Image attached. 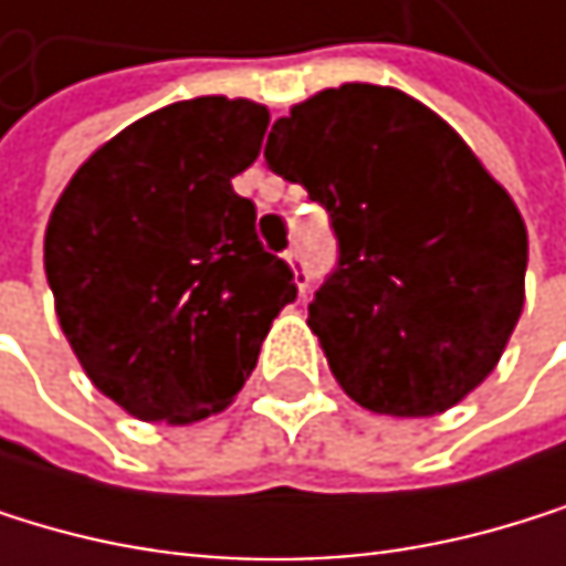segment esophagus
Instances as JSON below:
<instances>
[{"instance_id": "34e87169", "label": "esophagus", "mask_w": 566, "mask_h": 566, "mask_svg": "<svg viewBox=\"0 0 566 566\" xmlns=\"http://www.w3.org/2000/svg\"><path fill=\"white\" fill-rule=\"evenodd\" d=\"M283 259L293 266V280H296L300 293H307V270H304V255H300V249H286Z\"/></svg>"}]
</instances>
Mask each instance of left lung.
<instances>
[{
  "mask_svg": "<svg viewBox=\"0 0 566 566\" xmlns=\"http://www.w3.org/2000/svg\"><path fill=\"white\" fill-rule=\"evenodd\" d=\"M266 164L338 235L307 317L338 386L389 417L479 389L523 314L530 239L471 146L399 87L352 81L276 118Z\"/></svg>",
  "mask_w": 566,
  "mask_h": 566,
  "instance_id": "obj_1",
  "label": "left lung"
}]
</instances>
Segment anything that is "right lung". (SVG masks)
Wrapping results in <instances>:
<instances>
[{
  "instance_id": "obj_1",
  "label": "right lung",
  "mask_w": 566,
  "mask_h": 566,
  "mask_svg": "<svg viewBox=\"0 0 566 566\" xmlns=\"http://www.w3.org/2000/svg\"><path fill=\"white\" fill-rule=\"evenodd\" d=\"M270 108L205 95L143 115L77 167L43 235L61 331L84 376L146 423L221 413L252 376L293 273L232 180Z\"/></svg>"
}]
</instances>
